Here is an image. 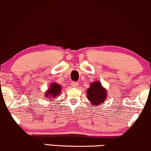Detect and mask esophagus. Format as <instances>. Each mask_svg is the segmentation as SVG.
<instances>
[{
	"mask_svg": "<svg viewBox=\"0 0 151 151\" xmlns=\"http://www.w3.org/2000/svg\"><path fill=\"white\" fill-rule=\"evenodd\" d=\"M78 85V82H73L71 83L72 87H77Z\"/></svg>",
	"mask_w": 151,
	"mask_h": 151,
	"instance_id": "1",
	"label": "esophagus"
}]
</instances>
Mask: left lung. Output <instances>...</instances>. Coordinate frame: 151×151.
<instances>
[{
	"label": "left lung",
	"instance_id": "obj_1",
	"mask_svg": "<svg viewBox=\"0 0 151 151\" xmlns=\"http://www.w3.org/2000/svg\"><path fill=\"white\" fill-rule=\"evenodd\" d=\"M86 96L91 105H102L107 98V91L100 81H95L90 84V87L86 90Z\"/></svg>",
	"mask_w": 151,
	"mask_h": 151
}]
</instances>
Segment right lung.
<instances>
[{"label":"right lung","instance_id":"obj_1","mask_svg":"<svg viewBox=\"0 0 151 151\" xmlns=\"http://www.w3.org/2000/svg\"><path fill=\"white\" fill-rule=\"evenodd\" d=\"M62 90V86L60 84L56 83V82H52L50 84L49 88L47 91L45 93V99L49 98V102L52 100V99L56 98L60 94Z\"/></svg>","mask_w":151,"mask_h":151}]
</instances>
